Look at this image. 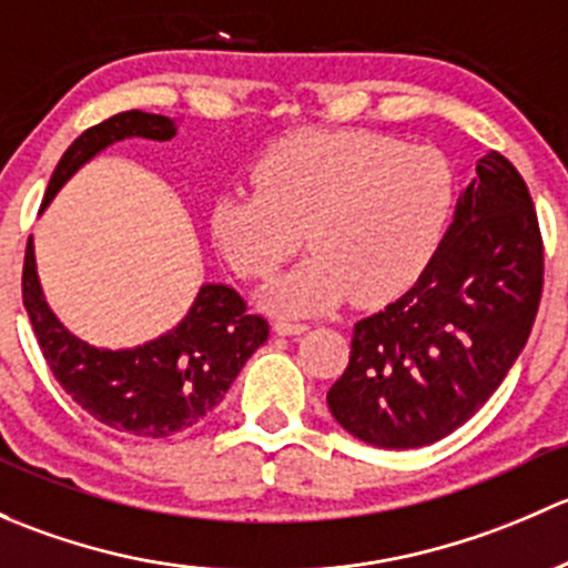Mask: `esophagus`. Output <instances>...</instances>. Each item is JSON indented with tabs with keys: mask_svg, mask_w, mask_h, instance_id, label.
<instances>
[{
	"mask_svg": "<svg viewBox=\"0 0 568 568\" xmlns=\"http://www.w3.org/2000/svg\"><path fill=\"white\" fill-rule=\"evenodd\" d=\"M273 331H276L278 336H297V333L308 331V325L306 323H292V320H276Z\"/></svg>",
	"mask_w": 568,
	"mask_h": 568,
	"instance_id": "obj_1",
	"label": "esophagus"
}]
</instances>
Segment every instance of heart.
<instances>
[{
    "instance_id": "heart-1",
    "label": "heart",
    "mask_w": 568,
    "mask_h": 568,
    "mask_svg": "<svg viewBox=\"0 0 568 568\" xmlns=\"http://www.w3.org/2000/svg\"><path fill=\"white\" fill-rule=\"evenodd\" d=\"M254 189L224 194L210 235L232 271L267 278L301 248V267L265 290L284 314L347 301L385 303L429 267L454 213V174L440 150L374 131H297L254 163Z\"/></svg>"
}]
</instances>
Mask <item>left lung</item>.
Here are the masks:
<instances>
[{
  "label": "left lung",
  "mask_w": 568,
  "mask_h": 568,
  "mask_svg": "<svg viewBox=\"0 0 568 568\" xmlns=\"http://www.w3.org/2000/svg\"><path fill=\"white\" fill-rule=\"evenodd\" d=\"M462 191L435 260L399 301L358 320L327 390L333 418L379 448L452 435L523 353L545 286V243L523 174L498 150Z\"/></svg>",
  "instance_id": "1"
}]
</instances>
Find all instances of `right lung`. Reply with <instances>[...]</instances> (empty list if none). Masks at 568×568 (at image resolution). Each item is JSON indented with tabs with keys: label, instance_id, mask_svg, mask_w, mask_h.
Segmentation results:
<instances>
[{
	"label": "right lung",
	"instance_id": "1",
	"mask_svg": "<svg viewBox=\"0 0 568 568\" xmlns=\"http://www.w3.org/2000/svg\"><path fill=\"white\" fill-rule=\"evenodd\" d=\"M128 136L166 142L174 136V122L131 109L87 128L57 163L43 204L54 199L81 163ZM21 297L40 353L70 399L111 429L153 440L196 426L224 399L232 379L271 333L267 320L248 312L241 292L204 284L189 317L166 336L116 353L90 347L68 333L43 301L32 241L23 251Z\"/></svg>",
	"mask_w": 568,
	"mask_h": 568
}]
</instances>
